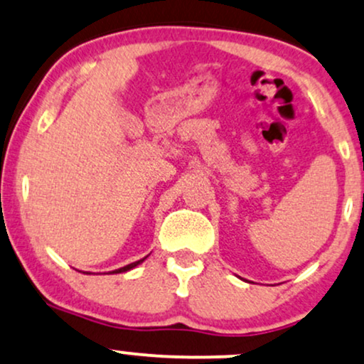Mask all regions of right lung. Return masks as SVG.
Returning a JSON list of instances; mask_svg holds the SVG:
<instances>
[{
	"label": "right lung",
	"instance_id": "obj_1",
	"mask_svg": "<svg viewBox=\"0 0 364 364\" xmlns=\"http://www.w3.org/2000/svg\"><path fill=\"white\" fill-rule=\"evenodd\" d=\"M147 259V256L146 257H142V259H139V261H135V262H130V264H127V266H124V268H118V269H115V271H110V274H118V273H125V271H130V269H134L135 266H139V264H142L144 261ZM86 274H90V273H86Z\"/></svg>",
	"mask_w": 364,
	"mask_h": 364
}]
</instances>
